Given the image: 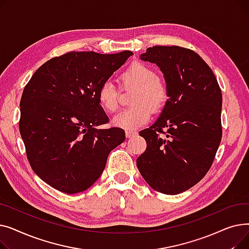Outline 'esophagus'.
Here are the masks:
<instances>
[{
    "instance_id": "esophagus-1",
    "label": "esophagus",
    "mask_w": 249,
    "mask_h": 249,
    "mask_svg": "<svg viewBox=\"0 0 249 249\" xmlns=\"http://www.w3.org/2000/svg\"><path fill=\"white\" fill-rule=\"evenodd\" d=\"M136 135H137L136 131H131V130H127V131H126V136L128 138H132V137H134Z\"/></svg>"
}]
</instances>
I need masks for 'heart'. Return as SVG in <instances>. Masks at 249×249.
I'll use <instances>...</instances> for the list:
<instances>
[{"instance_id":"1","label":"heart","mask_w":249,"mask_h":249,"mask_svg":"<svg viewBox=\"0 0 249 249\" xmlns=\"http://www.w3.org/2000/svg\"><path fill=\"white\" fill-rule=\"evenodd\" d=\"M125 87H135L130 107L113 118V124L125 130H134L145 125L152 111L160 110L167 100V89L158 78V73L143 62H134L120 75ZM98 100L101 106L108 112L117 111L118 89L111 82H105L98 90ZM152 108H150V107Z\"/></svg>"}]
</instances>
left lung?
<instances>
[{
  "label": "left lung",
  "mask_w": 249,
  "mask_h": 249,
  "mask_svg": "<svg viewBox=\"0 0 249 249\" xmlns=\"http://www.w3.org/2000/svg\"><path fill=\"white\" fill-rule=\"evenodd\" d=\"M140 59L160 68L168 99L159 119L139 133L147 147L136 164L153 190L178 195L198 184L214 161L222 138L221 89L191 49L153 46Z\"/></svg>",
  "instance_id": "left-lung-1"
}]
</instances>
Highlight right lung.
I'll return each instance as SVG.
<instances>
[{
    "instance_id": "obj_1",
    "label": "right lung",
    "mask_w": 249,
    "mask_h": 249,
    "mask_svg": "<svg viewBox=\"0 0 249 249\" xmlns=\"http://www.w3.org/2000/svg\"><path fill=\"white\" fill-rule=\"evenodd\" d=\"M132 51L101 54L71 51L39 68L20 101L19 128L33 172L65 194L89 189L102 175L109 153L125 140L101 107V85Z\"/></svg>"
}]
</instances>
